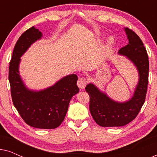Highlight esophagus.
I'll return each mask as SVG.
<instances>
[{
  "label": "esophagus",
  "instance_id": "1",
  "mask_svg": "<svg viewBox=\"0 0 157 157\" xmlns=\"http://www.w3.org/2000/svg\"><path fill=\"white\" fill-rule=\"evenodd\" d=\"M87 84V80L85 78H79L78 80L77 81V86L80 89H83Z\"/></svg>",
  "mask_w": 157,
  "mask_h": 157
}]
</instances>
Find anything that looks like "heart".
I'll return each instance as SVG.
<instances>
[{
    "label": "heart",
    "instance_id": "b5f03b06",
    "mask_svg": "<svg viewBox=\"0 0 157 157\" xmlns=\"http://www.w3.org/2000/svg\"><path fill=\"white\" fill-rule=\"evenodd\" d=\"M113 43V39L111 38H109L108 40H107V46H111Z\"/></svg>",
    "mask_w": 157,
    "mask_h": 157
}]
</instances>
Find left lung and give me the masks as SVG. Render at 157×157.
I'll use <instances>...</instances> for the list:
<instances>
[{
    "mask_svg": "<svg viewBox=\"0 0 157 157\" xmlns=\"http://www.w3.org/2000/svg\"><path fill=\"white\" fill-rule=\"evenodd\" d=\"M128 44L119 51L136 66L139 72V82L134 95L125 102L115 101L103 93L93 83L85 88L90 96L89 110L96 123L104 127L123 126L133 121L138 115L145 101L149 81V62L142 40L128 28L124 29Z\"/></svg>",
    "mask_w": 157,
    "mask_h": 157,
    "instance_id": "8db88e82",
    "label": "left lung"
}]
</instances>
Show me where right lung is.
<instances>
[{
	"label": "right lung",
	"mask_w": 157,
	"mask_h": 157,
	"mask_svg": "<svg viewBox=\"0 0 157 157\" xmlns=\"http://www.w3.org/2000/svg\"><path fill=\"white\" fill-rule=\"evenodd\" d=\"M41 36V32L34 26L20 36L9 63L8 79L13 104L23 121L33 127L52 129L61 125L67 113L70 100L79 91L76 85L78 77L76 74L68 75L52 86L41 91L27 89L19 74L20 58Z\"/></svg>",
	"instance_id": "1"
}]
</instances>
